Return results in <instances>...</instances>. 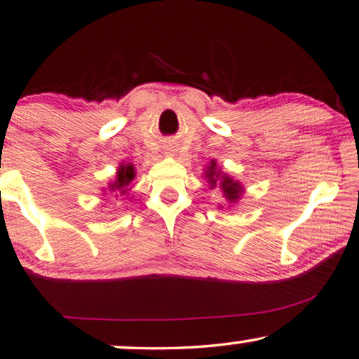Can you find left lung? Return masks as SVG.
I'll return each mask as SVG.
<instances>
[{
	"label": "left lung",
	"mask_w": 359,
	"mask_h": 359,
	"mask_svg": "<svg viewBox=\"0 0 359 359\" xmlns=\"http://www.w3.org/2000/svg\"><path fill=\"white\" fill-rule=\"evenodd\" d=\"M205 178H207V181H209L212 189L217 188V186L222 189L223 197H225V199L230 202V204H235V202L241 199V196L244 192L243 186L238 183V181L233 180L231 176L223 175L222 171L217 168L215 160H212L209 167H207Z\"/></svg>",
	"instance_id": "1"
}]
</instances>
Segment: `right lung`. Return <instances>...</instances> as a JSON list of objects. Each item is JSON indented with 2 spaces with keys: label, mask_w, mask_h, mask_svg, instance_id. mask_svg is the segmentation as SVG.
<instances>
[{
  "label": "right lung",
  "mask_w": 359,
  "mask_h": 359,
  "mask_svg": "<svg viewBox=\"0 0 359 359\" xmlns=\"http://www.w3.org/2000/svg\"><path fill=\"white\" fill-rule=\"evenodd\" d=\"M136 178V170H134L133 163H128V165H119V168L116 171V178L115 181H111L110 186H108V189L111 192H119V194H126L128 189H129V184H131V181Z\"/></svg>",
  "instance_id": "add662e5"
}]
</instances>
